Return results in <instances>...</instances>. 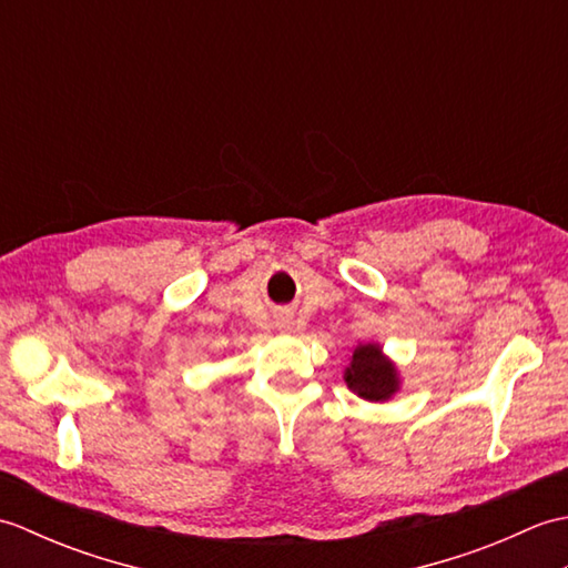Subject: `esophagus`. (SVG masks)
Wrapping results in <instances>:
<instances>
[{
	"label": "esophagus",
	"instance_id": "34e87169",
	"mask_svg": "<svg viewBox=\"0 0 568 568\" xmlns=\"http://www.w3.org/2000/svg\"><path fill=\"white\" fill-rule=\"evenodd\" d=\"M275 324H277V327H281V329H291V327H293V317H287V315H285V317H277Z\"/></svg>",
	"mask_w": 568,
	"mask_h": 568
}]
</instances>
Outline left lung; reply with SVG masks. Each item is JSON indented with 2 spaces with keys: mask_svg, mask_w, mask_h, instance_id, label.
I'll return each mask as SVG.
<instances>
[{
  "mask_svg": "<svg viewBox=\"0 0 568 568\" xmlns=\"http://www.w3.org/2000/svg\"><path fill=\"white\" fill-rule=\"evenodd\" d=\"M346 383L364 400H388L397 390V376L388 358L381 354L378 346H358L346 371Z\"/></svg>",
  "mask_w": 568,
  "mask_h": 568,
  "instance_id": "1",
  "label": "left lung"
}]
</instances>
